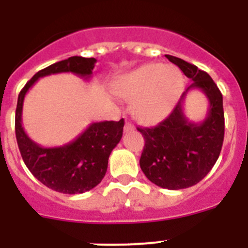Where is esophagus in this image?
Segmentation results:
<instances>
[{"label":"esophagus","instance_id":"1","mask_svg":"<svg viewBox=\"0 0 248 248\" xmlns=\"http://www.w3.org/2000/svg\"><path fill=\"white\" fill-rule=\"evenodd\" d=\"M133 130H134V125H133L131 123L126 122L125 125H124V131H125V133H129V131H133Z\"/></svg>","mask_w":248,"mask_h":248}]
</instances>
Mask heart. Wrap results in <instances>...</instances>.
Segmentation results:
<instances>
[{
	"label": "heart",
	"instance_id": "obj_1",
	"mask_svg": "<svg viewBox=\"0 0 248 248\" xmlns=\"http://www.w3.org/2000/svg\"><path fill=\"white\" fill-rule=\"evenodd\" d=\"M184 79L174 67L149 63L125 73L113 85L114 93L129 103L138 122L153 125L168 117L183 92Z\"/></svg>",
	"mask_w": 248,
	"mask_h": 248
}]
</instances>
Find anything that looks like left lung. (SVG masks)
Returning a JSON list of instances; mask_svg holds the SVG:
<instances>
[{"label": "left lung", "instance_id": "8db88e82", "mask_svg": "<svg viewBox=\"0 0 248 248\" xmlns=\"http://www.w3.org/2000/svg\"><path fill=\"white\" fill-rule=\"evenodd\" d=\"M165 57L192 83L165 120L153 128H138L145 139L140 168L155 185L180 190L200 183L220 156L225 135L222 94L206 72L177 57ZM191 89H200L209 100L206 118L200 123L190 122L183 111Z\"/></svg>", "mask_w": 248, "mask_h": 248}]
</instances>
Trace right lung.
Masks as SVG:
<instances>
[{
    "label": "right lung",
    "instance_id": "right-lung-1",
    "mask_svg": "<svg viewBox=\"0 0 248 248\" xmlns=\"http://www.w3.org/2000/svg\"><path fill=\"white\" fill-rule=\"evenodd\" d=\"M95 58L69 57L45 68L32 77L18 95L16 108V139L22 159L37 180L62 194H83L98 185L105 176L111 150L123 137L124 119L92 123L79 137L62 146L45 148L34 143L22 126V109L26 94L42 77L74 73L89 79Z\"/></svg>",
    "mask_w": 248,
    "mask_h": 248
}]
</instances>
